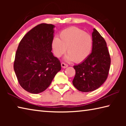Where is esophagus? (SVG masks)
<instances>
[{
	"label": "esophagus",
	"instance_id": "obj_1",
	"mask_svg": "<svg viewBox=\"0 0 126 126\" xmlns=\"http://www.w3.org/2000/svg\"><path fill=\"white\" fill-rule=\"evenodd\" d=\"M61 66L63 68H66L67 67H68V64H65L64 63H62Z\"/></svg>",
	"mask_w": 126,
	"mask_h": 126
}]
</instances>
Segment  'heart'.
Segmentation results:
<instances>
[{"mask_svg":"<svg viewBox=\"0 0 126 126\" xmlns=\"http://www.w3.org/2000/svg\"><path fill=\"white\" fill-rule=\"evenodd\" d=\"M53 54L59 58L65 52L67 61H74L80 63L88 58L92 52L93 39L89 34L76 27H70L63 30L59 38L55 37L51 44Z\"/></svg>","mask_w":126,"mask_h":126,"instance_id":"obj_1","label":"heart"}]
</instances>
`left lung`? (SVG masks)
Returning <instances> with one entry per match:
<instances>
[{"mask_svg": "<svg viewBox=\"0 0 126 126\" xmlns=\"http://www.w3.org/2000/svg\"><path fill=\"white\" fill-rule=\"evenodd\" d=\"M92 36L93 47L90 55L84 61L73 66L76 75L72 83L78 91L83 92L94 91L104 83L110 64L105 40L94 28Z\"/></svg>", "mask_w": 126, "mask_h": 126, "instance_id": "8db88e82", "label": "left lung"}]
</instances>
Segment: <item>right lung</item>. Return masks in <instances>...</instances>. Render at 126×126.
I'll return each instance as SVG.
<instances>
[{
	"mask_svg": "<svg viewBox=\"0 0 126 126\" xmlns=\"http://www.w3.org/2000/svg\"><path fill=\"white\" fill-rule=\"evenodd\" d=\"M54 27L46 23L37 25L24 35L17 49L14 72L21 87L31 93L45 91L61 69L60 62L51 52Z\"/></svg>",
	"mask_w": 126,
	"mask_h": 126,
	"instance_id": "1",
	"label": "right lung"
}]
</instances>
